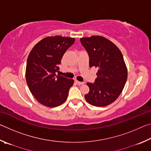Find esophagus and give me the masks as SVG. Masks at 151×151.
I'll use <instances>...</instances> for the list:
<instances>
[{
	"label": "esophagus",
	"instance_id": "1",
	"mask_svg": "<svg viewBox=\"0 0 151 151\" xmlns=\"http://www.w3.org/2000/svg\"><path fill=\"white\" fill-rule=\"evenodd\" d=\"M75 83L77 84V85H83L84 83V82H80V81H75Z\"/></svg>",
	"mask_w": 151,
	"mask_h": 151
}]
</instances>
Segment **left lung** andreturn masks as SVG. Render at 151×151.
Listing matches in <instances>:
<instances>
[{"instance_id": "1", "label": "left lung", "mask_w": 151, "mask_h": 151, "mask_svg": "<svg viewBox=\"0 0 151 151\" xmlns=\"http://www.w3.org/2000/svg\"><path fill=\"white\" fill-rule=\"evenodd\" d=\"M89 57V66L98 68L93 83H87L88 93L85 95L91 105L105 106L121 94L127 79V68L121 50L106 38L92 36L80 39Z\"/></svg>"}]
</instances>
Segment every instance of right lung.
<instances>
[{
    "instance_id": "obj_1",
    "label": "right lung",
    "mask_w": 151,
    "mask_h": 151,
    "mask_svg": "<svg viewBox=\"0 0 151 151\" xmlns=\"http://www.w3.org/2000/svg\"><path fill=\"white\" fill-rule=\"evenodd\" d=\"M75 39L60 36L48 37L40 40L30 51L27 58L26 80L32 95L48 107L65 102L74 81L57 75L63 55Z\"/></svg>"
}]
</instances>
